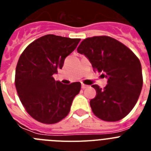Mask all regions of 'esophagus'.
I'll return each mask as SVG.
<instances>
[{
    "instance_id": "34e87169",
    "label": "esophagus",
    "mask_w": 151,
    "mask_h": 151,
    "mask_svg": "<svg viewBox=\"0 0 151 151\" xmlns=\"http://www.w3.org/2000/svg\"><path fill=\"white\" fill-rule=\"evenodd\" d=\"M88 88V85H85V84H82V88L85 89V88Z\"/></svg>"
}]
</instances>
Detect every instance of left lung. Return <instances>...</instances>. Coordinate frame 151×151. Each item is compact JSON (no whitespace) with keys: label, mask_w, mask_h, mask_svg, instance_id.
Segmentation results:
<instances>
[{"label":"left lung","mask_w":151,"mask_h":151,"mask_svg":"<svg viewBox=\"0 0 151 151\" xmlns=\"http://www.w3.org/2000/svg\"><path fill=\"white\" fill-rule=\"evenodd\" d=\"M77 51L89 60L94 72H102L108 79L104 89L92 85L97 92L90 101L94 115L106 122L126 116L138 101L143 85L138 57L129 47L109 36L85 38Z\"/></svg>","instance_id":"1"}]
</instances>
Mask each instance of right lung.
I'll return each instance as SVG.
<instances>
[{
	"mask_svg": "<svg viewBox=\"0 0 151 151\" xmlns=\"http://www.w3.org/2000/svg\"><path fill=\"white\" fill-rule=\"evenodd\" d=\"M80 38L46 35L28 45L17 65L15 85L20 101L35 120L54 124L68 115L80 82L63 85L53 75L76 48Z\"/></svg>",
	"mask_w": 151,
	"mask_h": 151,
	"instance_id": "right-lung-1",
	"label": "right lung"
}]
</instances>
